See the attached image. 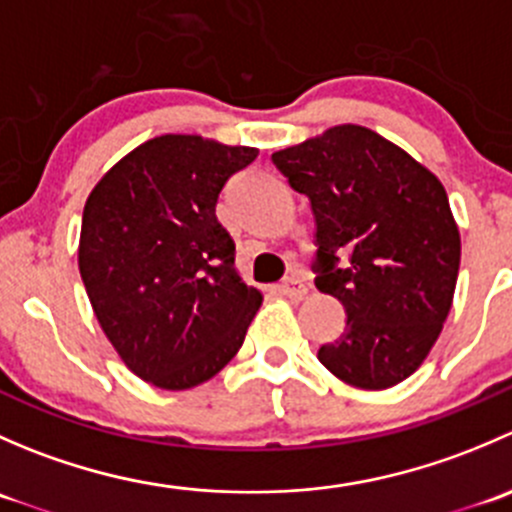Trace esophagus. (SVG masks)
I'll list each match as a JSON object with an SVG mask.
<instances>
[{"mask_svg": "<svg viewBox=\"0 0 512 512\" xmlns=\"http://www.w3.org/2000/svg\"><path fill=\"white\" fill-rule=\"evenodd\" d=\"M277 292L285 294L289 299H302L304 294H307V285H304L299 277H289V280L282 282V285H277Z\"/></svg>", "mask_w": 512, "mask_h": 512, "instance_id": "obj_1", "label": "esophagus"}]
</instances>
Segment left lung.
I'll return each mask as SVG.
<instances>
[{
    "label": "left lung",
    "mask_w": 512,
    "mask_h": 512,
    "mask_svg": "<svg viewBox=\"0 0 512 512\" xmlns=\"http://www.w3.org/2000/svg\"><path fill=\"white\" fill-rule=\"evenodd\" d=\"M312 205L319 292L344 304L347 324L317 359L359 389L409 379L453 304L461 235L441 180L364 126H334L272 153Z\"/></svg>",
    "instance_id": "8db88e82"
}]
</instances>
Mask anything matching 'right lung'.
Wrapping results in <instances>:
<instances>
[{"instance_id": "1", "label": "right lung", "mask_w": 512, "mask_h": 512, "mask_svg": "<svg viewBox=\"0 0 512 512\" xmlns=\"http://www.w3.org/2000/svg\"><path fill=\"white\" fill-rule=\"evenodd\" d=\"M257 148L158 136L118 160L84 205L79 270L128 369L168 391L213 379L262 304L218 223L225 183Z\"/></svg>"}]
</instances>
